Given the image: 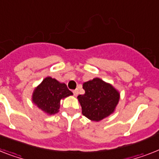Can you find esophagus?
<instances>
[{
    "label": "esophagus",
    "mask_w": 159,
    "mask_h": 159,
    "mask_svg": "<svg viewBox=\"0 0 159 159\" xmlns=\"http://www.w3.org/2000/svg\"><path fill=\"white\" fill-rule=\"evenodd\" d=\"M73 95H75V96H77V95H78V90H74V91H73Z\"/></svg>",
    "instance_id": "esophagus-1"
}]
</instances>
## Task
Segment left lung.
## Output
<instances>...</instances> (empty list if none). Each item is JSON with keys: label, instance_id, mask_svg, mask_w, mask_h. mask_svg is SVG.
I'll return each instance as SVG.
<instances>
[{"label": "left lung", "instance_id": "obj_1", "mask_svg": "<svg viewBox=\"0 0 159 159\" xmlns=\"http://www.w3.org/2000/svg\"><path fill=\"white\" fill-rule=\"evenodd\" d=\"M84 95L77 100L82 106V114L94 122H100L115 111L120 99V93L110 83L99 77L84 82Z\"/></svg>", "mask_w": 159, "mask_h": 159}]
</instances>
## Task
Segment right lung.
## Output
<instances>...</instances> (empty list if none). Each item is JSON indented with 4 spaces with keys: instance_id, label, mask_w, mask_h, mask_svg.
I'll list each match as a JSON object with an SVG mask.
<instances>
[{
    "instance_id": "add662e5",
    "label": "right lung",
    "mask_w": 159,
    "mask_h": 159,
    "mask_svg": "<svg viewBox=\"0 0 159 159\" xmlns=\"http://www.w3.org/2000/svg\"><path fill=\"white\" fill-rule=\"evenodd\" d=\"M70 95H73V92L68 90L66 84L47 77L34 89L32 100L47 115H53L59 112L60 100Z\"/></svg>"
}]
</instances>
